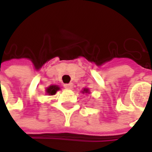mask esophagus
Masks as SVG:
<instances>
[{"label":"esophagus","instance_id":"1","mask_svg":"<svg viewBox=\"0 0 152 152\" xmlns=\"http://www.w3.org/2000/svg\"><path fill=\"white\" fill-rule=\"evenodd\" d=\"M65 89H67V90H73V83H69V84H66V85H63Z\"/></svg>","mask_w":152,"mask_h":152}]
</instances>
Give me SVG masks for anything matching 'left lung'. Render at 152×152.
Instances as JSON below:
<instances>
[{"label": "left lung", "instance_id": "left-lung-1", "mask_svg": "<svg viewBox=\"0 0 152 152\" xmlns=\"http://www.w3.org/2000/svg\"><path fill=\"white\" fill-rule=\"evenodd\" d=\"M81 92L83 93V94H90L91 93V91L89 90V88H84L83 89V91H81Z\"/></svg>", "mask_w": 152, "mask_h": 152}]
</instances>
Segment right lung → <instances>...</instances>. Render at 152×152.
Instances as JSON below:
<instances>
[{"label": "right lung", "instance_id": "1", "mask_svg": "<svg viewBox=\"0 0 152 152\" xmlns=\"http://www.w3.org/2000/svg\"><path fill=\"white\" fill-rule=\"evenodd\" d=\"M61 88L56 85H51L50 86H48L46 89H45V93L48 95V96H54L56 93L58 91H60Z\"/></svg>", "mask_w": 152, "mask_h": 152}]
</instances>
